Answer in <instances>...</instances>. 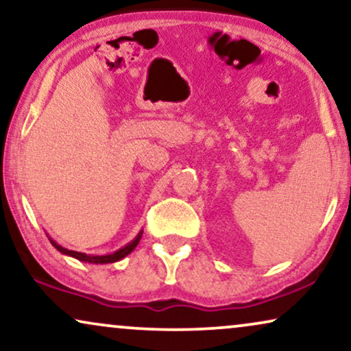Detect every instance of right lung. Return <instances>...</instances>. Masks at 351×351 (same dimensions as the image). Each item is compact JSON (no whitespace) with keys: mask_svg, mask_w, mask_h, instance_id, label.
Masks as SVG:
<instances>
[{"mask_svg":"<svg viewBox=\"0 0 351 351\" xmlns=\"http://www.w3.org/2000/svg\"><path fill=\"white\" fill-rule=\"evenodd\" d=\"M141 238H142V233H138V237H137L136 239H134L132 243H129L126 247L119 249V251L113 252V254H108V256H88V254H83V252L69 251V249L59 246V244H57L56 241H52V239H49V241H51L52 246H54V247L57 249V251H60L62 254H66V256H71V257L78 258V261H81V262H89V263H112V262L121 261L123 257H126L128 254H131V252L134 251V247L137 246L138 241H141Z\"/></svg>","mask_w":351,"mask_h":351,"instance_id":"right-lung-1","label":"right lung"}]
</instances>
